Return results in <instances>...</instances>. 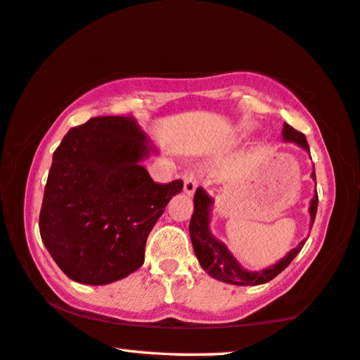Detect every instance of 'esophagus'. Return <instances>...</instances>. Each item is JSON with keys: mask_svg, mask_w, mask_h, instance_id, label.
Instances as JSON below:
<instances>
[{"mask_svg": "<svg viewBox=\"0 0 360 360\" xmlns=\"http://www.w3.org/2000/svg\"><path fill=\"white\" fill-rule=\"evenodd\" d=\"M200 184V181H198V176L195 173H186L184 174V191L186 193H189L192 195L195 189Z\"/></svg>", "mask_w": 360, "mask_h": 360, "instance_id": "obj_1", "label": "esophagus"}]
</instances>
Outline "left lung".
I'll use <instances>...</instances> for the list:
<instances>
[{"label":"left lung","instance_id":"left-lung-1","mask_svg":"<svg viewBox=\"0 0 360 360\" xmlns=\"http://www.w3.org/2000/svg\"><path fill=\"white\" fill-rule=\"evenodd\" d=\"M282 134L285 141L296 142V144L303 147V149L309 150L306 136L290 127V124L283 123ZM312 178H316V171L312 173ZM211 203H213L211 202V198L205 193L202 187H198L195 191V195H193V214L191 218L189 232H191V240L193 245V252L197 255L198 262H200L203 269L207 271L213 278H218V281L226 282V283L240 285V287H245V285L266 283L272 281L274 277H277L278 274H281L285 267L295 259V256L301 252V248L304 247V242H301L298 247L292 250V252L285 256V258L278 261L276 266L267 267L264 271H259V272L245 271L243 267L236 261V258L229 253V250L226 248V245H222L219 240H216V238L211 236V232L208 229ZM317 203H319V197L316 192L309 208L311 226L314 224V219H316Z\"/></svg>","mask_w":360,"mask_h":360}]
</instances>
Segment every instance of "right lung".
<instances>
[{
  "label": "right lung",
  "instance_id": "right-lung-1",
  "mask_svg": "<svg viewBox=\"0 0 360 360\" xmlns=\"http://www.w3.org/2000/svg\"><path fill=\"white\" fill-rule=\"evenodd\" d=\"M133 117H96L54 150L41 211L44 247L72 281L105 285L144 264L146 242L182 181L153 182Z\"/></svg>",
  "mask_w": 360,
  "mask_h": 360
}]
</instances>
